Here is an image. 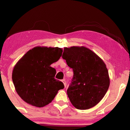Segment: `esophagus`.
Instances as JSON below:
<instances>
[{
  "label": "esophagus",
  "mask_w": 130,
  "mask_h": 130,
  "mask_svg": "<svg viewBox=\"0 0 130 130\" xmlns=\"http://www.w3.org/2000/svg\"><path fill=\"white\" fill-rule=\"evenodd\" d=\"M62 82L63 83V84H64L65 88H66V86H67V83H66V81H65V79H63V80H62Z\"/></svg>",
  "instance_id": "esophagus-1"
}]
</instances>
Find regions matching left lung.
Instances as JSON below:
<instances>
[{"instance_id": "1", "label": "left lung", "mask_w": 130, "mask_h": 130, "mask_svg": "<svg viewBox=\"0 0 130 130\" xmlns=\"http://www.w3.org/2000/svg\"><path fill=\"white\" fill-rule=\"evenodd\" d=\"M62 58L73 71L67 90L72 105L81 110L95 106L104 98L109 86L108 71L104 61L84 46L65 47Z\"/></svg>"}]
</instances>
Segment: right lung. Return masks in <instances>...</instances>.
I'll return each mask as SVG.
<instances>
[{"mask_svg":"<svg viewBox=\"0 0 130 130\" xmlns=\"http://www.w3.org/2000/svg\"><path fill=\"white\" fill-rule=\"evenodd\" d=\"M62 49L37 46L26 53L15 65L12 79L22 99L31 105L43 107L54 99L63 84L54 78L56 70L50 67L62 56Z\"/></svg>","mask_w":130,"mask_h":130,"instance_id":"1","label":"right lung"}]
</instances>
